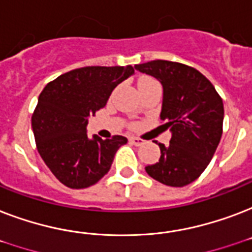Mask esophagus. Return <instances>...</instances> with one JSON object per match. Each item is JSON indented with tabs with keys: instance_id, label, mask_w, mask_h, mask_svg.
<instances>
[{
	"instance_id": "obj_1",
	"label": "esophagus",
	"mask_w": 252,
	"mask_h": 252,
	"mask_svg": "<svg viewBox=\"0 0 252 252\" xmlns=\"http://www.w3.org/2000/svg\"><path fill=\"white\" fill-rule=\"evenodd\" d=\"M129 141L136 146H141L145 144V141H144V140H141V138H138V137H130Z\"/></svg>"
}]
</instances>
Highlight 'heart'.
Listing matches in <instances>:
<instances>
[{"label":"heart","instance_id":"b5f03b06","mask_svg":"<svg viewBox=\"0 0 252 252\" xmlns=\"http://www.w3.org/2000/svg\"><path fill=\"white\" fill-rule=\"evenodd\" d=\"M145 81H150L149 78H144V80H141V82H145Z\"/></svg>","mask_w":252,"mask_h":252}]
</instances>
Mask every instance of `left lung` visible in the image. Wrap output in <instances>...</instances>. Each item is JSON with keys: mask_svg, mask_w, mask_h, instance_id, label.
<instances>
[{"mask_svg": "<svg viewBox=\"0 0 252 252\" xmlns=\"http://www.w3.org/2000/svg\"><path fill=\"white\" fill-rule=\"evenodd\" d=\"M163 87L162 126L170 128V145L158 144L159 161L146 166L153 179L183 187L201 175L222 136L223 103L207 77L192 66L166 60L134 65Z\"/></svg>", "mask_w": 252, "mask_h": 252, "instance_id": "left-lung-1", "label": "left lung"}]
</instances>
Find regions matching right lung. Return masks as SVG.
I'll return each mask as SVG.
<instances>
[{"label":"right lung","instance_id":"add662e5","mask_svg":"<svg viewBox=\"0 0 252 252\" xmlns=\"http://www.w3.org/2000/svg\"><path fill=\"white\" fill-rule=\"evenodd\" d=\"M133 66H85L61 74L43 89L31 124L37 152L61 183L87 188L110 171L126 137L87 136L89 116L106 106Z\"/></svg>","mask_w":252,"mask_h":252}]
</instances>
